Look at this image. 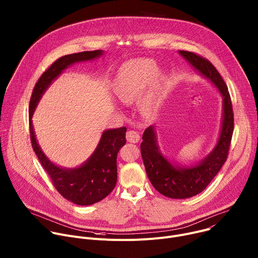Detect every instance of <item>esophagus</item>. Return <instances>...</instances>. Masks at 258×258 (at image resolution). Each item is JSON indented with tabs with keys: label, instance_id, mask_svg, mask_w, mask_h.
<instances>
[{
	"label": "esophagus",
	"instance_id": "34e87169",
	"mask_svg": "<svg viewBox=\"0 0 258 258\" xmlns=\"http://www.w3.org/2000/svg\"><path fill=\"white\" fill-rule=\"evenodd\" d=\"M126 140L131 143H138L140 141V135L136 131H128L126 133Z\"/></svg>",
	"mask_w": 258,
	"mask_h": 258
}]
</instances>
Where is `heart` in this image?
<instances>
[{"instance_id": "1", "label": "heart", "mask_w": 258, "mask_h": 258, "mask_svg": "<svg viewBox=\"0 0 258 258\" xmlns=\"http://www.w3.org/2000/svg\"><path fill=\"white\" fill-rule=\"evenodd\" d=\"M154 76V66L151 62L142 60L135 63L132 67L122 72L117 82L116 93L121 101L133 102L138 99L146 86ZM158 94L152 93L143 102V108L146 111H151L158 101Z\"/></svg>"}]
</instances>
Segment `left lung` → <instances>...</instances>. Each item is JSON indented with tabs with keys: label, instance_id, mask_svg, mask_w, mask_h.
I'll return each instance as SVG.
<instances>
[{
	"label": "left lung",
	"instance_id": "left-lung-1",
	"mask_svg": "<svg viewBox=\"0 0 258 258\" xmlns=\"http://www.w3.org/2000/svg\"><path fill=\"white\" fill-rule=\"evenodd\" d=\"M201 76L209 80L223 96V121L213 150L194 166L171 164L159 151L154 126L146 128L141 144V154L153 187L162 195L185 199L201 193L227 160L234 132V113L228 87L209 60L188 51L178 52Z\"/></svg>",
	"mask_w": 258,
	"mask_h": 258
}]
</instances>
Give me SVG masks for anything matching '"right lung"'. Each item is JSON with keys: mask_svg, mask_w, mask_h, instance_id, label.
<instances>
[{"mask_svg": "<svg viewBox=\"0 0 258 258\" xmlns=\"http://www.w3.org/2000/svg\"><path fill=\"white\" fill-rule=\"evenodd\" d=\"M103 54L102 50L65 55L57 59L35 84L29 101V133L32 149L49 174L56 190L68 201L78 205H92L104 199L114 189L117 181V153L126 143V127L107 130L91 157L80 167L63 168L49 160L36 142L32 115L43 94L64 69L77 62L93 60Z\"/></svg>", "mask_w": 258, "mask_h": 258, "instance_id": "add662e5", "label": "right lung"}]
</instances>
